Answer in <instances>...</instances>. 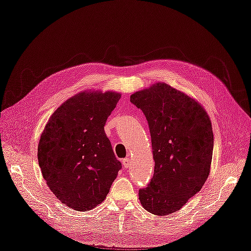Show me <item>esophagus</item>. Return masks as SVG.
<instances>
[{
	"label": "esophagus",
	"mask_w": 251,
	"mask_h": 251,
	"mask_svg": "<svg viewBox=\"0 0 251 251\" xmlns=\"http://www.w3.org/2000/svg\"><path fill=\"white\" fill-rule=\"evenodd\" d=\"M131 159L130 158H126V159H124V161H123V164H124V166H125V168L126 169H128V168H130V164H131Z\"/></svg>",
	"instance_id": "obj_1"
}]
</instances>
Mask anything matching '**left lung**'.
I'll return each instance as SVG.
<instances>
[{
    "mask_svg": "<svg viewBox=\"0 0 251 251\" xmlns=\"http://www.w3.org/2000/svg\"><path fill=\"white\" fill-rule=\"evenodd\" d=\"M146 116L155 170L139 189L143 208L156 216L171 215L200 192L206 181L214 150L210 119L194 98L158 82L131 95Z\"/></svg>",
    "mask_w": 251,
    "mask_h": 251,
    "instance_id": "8db88e82",
    "label": "left lung"
}]
</instances>
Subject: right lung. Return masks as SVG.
<instances>
[{
  "label": "right lung",
  "instance_id": "right-lung-1",
  "mask_svg": "<svg viewBox=\"0 0 251 251\" xmlns=\"http://www.w3.org/2000/svg\"><path fill=\"white\" fill-rule=\"evenodd\" d=\"M120 97L112 91L74 95L52 114L41 135L37 159L43 177L74 210L100 204L123 168L103 127Z\"/></svg>",
  "mask_w": 251,
  "mask_h": 251
}]
</instances>
